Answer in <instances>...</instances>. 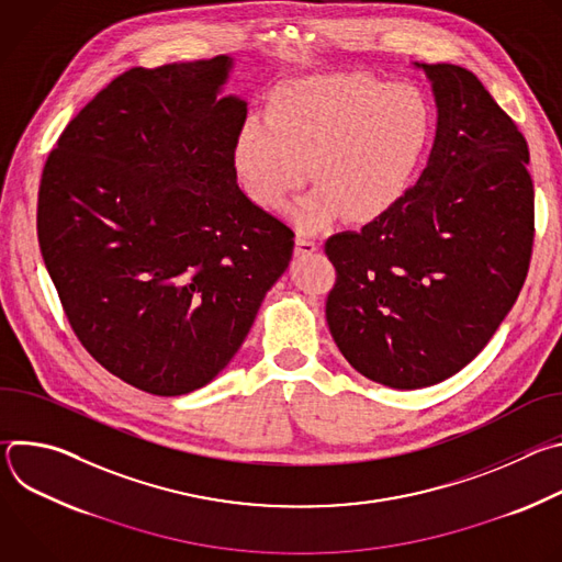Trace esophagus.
Returning <instances> with one entry per match:
<instances>
[{
    "label": "esophagus",
    "mask_w": 562,
    "mask_h": 562,
    "mask_svg": "<svg viewBox=\"0 0 562 562\" xmlns=\"http://www.w3.org/2000/svg\"><path fill=\"white\" fill-rule=\"evenodd\" d=\"M313 251H317V245L313 243V239L308 235H304V233H297V237H295V256H308Z\"/></svg>",
    "instance_id": "1"
}]
</instances>
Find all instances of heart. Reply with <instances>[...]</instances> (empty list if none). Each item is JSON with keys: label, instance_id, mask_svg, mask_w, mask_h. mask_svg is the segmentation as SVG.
<instances>
[{"label": "heart", "instance_id": "obj_1", "mask_svg": "<svg viewBox=\"0 0 562 562\" xmlns=\"http://www.w3.org/2000/svg\"><path fill=\"white\" fill-rule=\"evenodd\" d=\"M431 137V109L409 82L336 72L282 87L267 117L235 139V171L265 209L284 211L308 178L317 184L295 217L317 228L347 213L371 222L409 191Z\"/></svg>", "mask_w": 562, "mask_h": 562}]
</instances>
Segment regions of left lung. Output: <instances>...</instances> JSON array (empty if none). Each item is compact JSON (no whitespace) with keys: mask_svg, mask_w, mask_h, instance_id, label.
I'll return each mask as SVG.
<instances>
[{"mask_svg":"<svg viewBox=\"0 0 562 562\" xmlns=\"http://www.w3.org/2000/svg\"><path fill=\"white\" fill-rule=\"evenodd\" d=\"M438 128L429 162L391 211L325 243L336 267L329 331L364 378L391 389L469 364L514 306L533 247L529 146L480 79L423 64Z\"/></svg>","mask_w":562,"mask_h":562,"instance_id":"obj_1","label":"left lung"}]
</instances>
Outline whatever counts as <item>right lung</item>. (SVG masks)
Masks as SVG:
<instances>
[{
	"instance_id": "add662e5",
	"label": "right lung",
	"mask_w": 562,
	"mask_h": 562,
	"mask_svg": "<svg viewBox=\"0 0 562 562\" xmlns=\"http://www.w3.org/2000/svg\"><path fill=\"white\" fill-rule=\"evenodd\" d=\"M233 59L135 66L48 153L37 237L85 349L120 380L182 395L245 342L295 233L237 187L247 104L217 98Z\"/></svg>"
}]
</instances>
